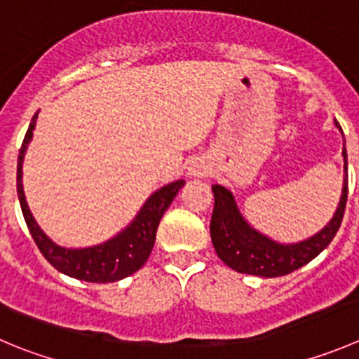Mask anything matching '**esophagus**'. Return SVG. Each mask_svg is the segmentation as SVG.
Returning <instances> with one entry per match:
<instances>
[{
    "mask_svg": "<svg viewBox=\"0 0 359 359\" xmlns=\"http://www.w3.org/2000/svg\"><path fill=\"white\" fill-rule=\"evenodd\" d=\"M208 173V168L201 161H193L187 168V175L194 177V179H200V177H205Z\"/></svg>",
    "mask_w": 359,
    "mask_h": 359,
    "instance_id": "34e87169",
    "label": "esophagus"
}]
</instances>
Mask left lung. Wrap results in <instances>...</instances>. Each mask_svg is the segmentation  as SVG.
Instances as JSON below:
<instances>
[{"label":"left lung","instance_id":"obj_1","mask_svg":"<svg viewBox=\"0 0 359 359\" xmlns=\"http://www.w3.org/2000/svg\"><path fill=\"white\" fill-rule=\"evenodd\" d=\"M335 126L342 133V128L335 121ZM344 137V133H342ZM344 158V186L340 201L337 205V210L328 224L312 235L311 238H305L297 243H283L270 236L263 235L261 231L254 229L245 221L240 208L236 205L235 196L224 186H212L214 193V212H212L210 221V238L214 243V249L222 263L228 264L238 273L257 277H280L294 272L316 256L323 252L333 236L337 235L342 222L344 210H346L347 201V152L346 140L342 149Z\"/></svg>","mask_w":359,"mask_h":359}]
</instances>
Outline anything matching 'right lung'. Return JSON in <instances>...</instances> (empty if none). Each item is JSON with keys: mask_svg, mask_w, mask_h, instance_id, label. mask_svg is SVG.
Segmentation results:
<instances>
[{"mask_svg": "<svg viewBox=\"0 0 359 359\" xmlns=\"http://www.w3.org/2000/svg\"><path fill=\"white\" fill-rule=\"evenodd\" d=\"M36 119L38 112L31 119L22 147L19 151V159H17V194H19L22 215L26 219V224L29 228L34 243L55 270H59L65 276L73 277V279L107 284L130 277L131 273L140 270L151 256L159 221H161L166 208L172 205L173 198L177 196L180 187L186 184V180H175V182L166 184L161 189L152 193L144 203V207L140 208V212L135 215L133 221L107 242L93 247H82V249H69V247L57 245L45 235L43 229L34 221L33 214L27 207L26 196H24L22 163L27 145L33 138Z\"/></svg>", "mask_w": 359, "mask_h": 359, "instance_id": "add662e5", "label": "right lung"}]
</instances>
